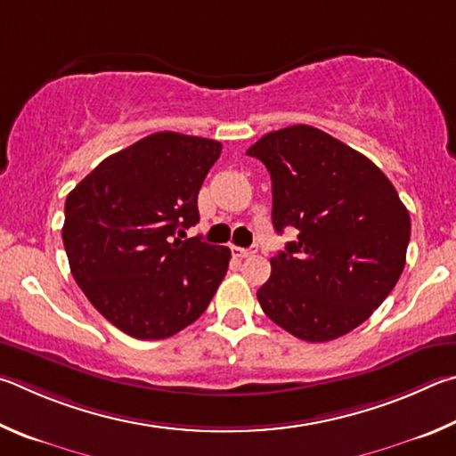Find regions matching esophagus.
<instances>
[{
	"instance_id": "1",
	"label": "esophagus",
	"mask_w": 456,
	"mask_h": 456,
	"mask_svg": "<svg viewBox=\"0 0 456 456\" xmlns=\"http://www.w3.org/2000/svg\"><path fill=\"white\" fill-rule=\"evenodd\" d=\"M230 248H232L234 256H238V258H248V256H252V254H256L258 246H252V248H238V246H230Z\"/></svg>"
}]
</instances>
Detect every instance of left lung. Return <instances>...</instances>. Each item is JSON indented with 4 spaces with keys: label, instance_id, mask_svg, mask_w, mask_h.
<instances>
[{
    "label": "left lung",
    "instance_id": "8db88e82",
    "mask_svg": "<svg viewBox=\"0 0 456 456\" xmlns=\"http://www.w3.org/2000/svg\"><path fill=\"white\" fill-rule=\"evenodd\" d=\"M273 178V224L298 238L270 260L258 290L270 321L306 342L354 330L395 289L411 216L390 180L361 151L313 126L270 132L248 148Z\"/></svg>",
    "mask_w": 456,
    "mask_h": 456
}]
</instances>
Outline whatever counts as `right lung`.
<instances>
[{
  "label": "right lung",
  "mask_w": 456,
  "mask_h": 456,
  "mask_svg": "<svg viewBox=\"0 0 456 456\" xmlns=\"http://www.w3.org/2000/svg\"><path fill=\"white\" fill-rule=\"evenodd\" d=\"M222 143L156 132L103 159L66 200L69 270L126 334L162 340L198 321L226 276V246L187 238Z\"/></svg>",
  "instance_id": "add662e5"
}]
</instances>
